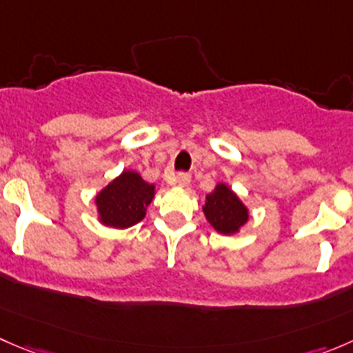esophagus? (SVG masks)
<instances>
[{"mask_svg":"<svg viewBox=\"0 0 353 353\" xmlns=\"http://www.w3.org/2000/svg\"><path fill=\"white\" fill-rule=\"evenodd\" d=\"M172 183L177 184L179 188H188V186H190V183H191V176H190V174H186V172H179V174H176V176H174Z\"/></svg>","mask_w":353,"mask_h":353,"instance_id":"34e87169","label":"esophagus"}]
</instances>
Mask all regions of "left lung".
Returning a JSON list of instances; mask_svg holds the SVG:
<instances>
[{"instance_id": "left-lung-1", "label": "left lung", "mask_w": 353, "mask_h": 353, "mask_svg": "<svg viewBox=\"0 0 353 353\" xmlns=\"http://www.w3.org/2000/svg\"><path fill=\"white\" fill-rule=\"evenodd\" d=\"M203 213L210 225L223 236L239 232L241 227L249 220L248 206L223 183L216 184L215 190L206 194Z\"/></svg>"}]
</instances>
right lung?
<instances>
[{
    "label": "right lung",
    "instance_id": "obj_1",
    "mask_svg": "<svg viewBox=\"0 0 353 353\" xmlns=\"http://www.w3.org/2000/svg\"><path fill=\"white\" fill-rule=\"evenodd\" d=\"M154 196V184L134 170H123L95 196L99 220L114 229H128L145 219Z\"/></svg>",
    "mask_w": 353,
    "mask_h": 353
}]
</instances>
